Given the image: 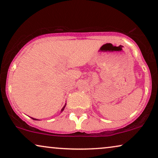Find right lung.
<instances>
[{
	"label": "right lung",
	"instance_id": "obj_1",
	"mask_svg": "<svg viewBox=\"0 0 158 158\" xmlns=\"http://www.w3.org/2000/svg\"><path fill=\"white\" fill-rule=\"evenodd\" d=\"M65 106H66V103H65V104H64V106H63V108H62V110H61V112L63 111V110L64 109V108H65ZM32 118V119H34V120H38V119H36V118Z\"/></svg>",
	"mask_w": 158,
	"mask_h": 158
}]
</instances>
